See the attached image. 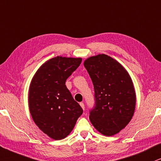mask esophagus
Here are the masks:
<instances>
[{
	"label": "esophagus",
	"instance_id": "obj_1",
	"mask_svg": "<svg viewBox=\"0 0 161 161\" xmlns=\"http://www.w3.org/2000/svg\"><path fill=\"white\" fill-rule=\"evenodd\" d=\"M79 105H80V106L82 107V108L83 110H85V105H84V103H79Z\"/></svg>",
	"mask_w": 161,
	"mask_h": 161
}]
</instances>
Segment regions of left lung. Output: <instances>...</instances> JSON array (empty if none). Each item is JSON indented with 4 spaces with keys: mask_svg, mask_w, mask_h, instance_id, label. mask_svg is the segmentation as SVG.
<instances>
[{
    "mask_svg": "<svg viewBox=\"0 0 161 161\" xmlns=\"http://www.w3.org/2000/svg\"><path fill=\"white\" fill-rule=\"evenodd\" d=\"M84 66L95 91L91 123L102 135H114L125 129L135 113L136 93L132 79L120 63L105 54L89 57Z\"/></svg>",
    "mask_w": 161,
    "mask_h": 161,
    "instance_id": "8db88e82",
    "label": "left lung"
}]
</instances>
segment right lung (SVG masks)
Instances as JSON below:
<instances>
[{
	"instance_id": "right-lung-1",
	"label": "right lung",
	"mask_w": 161,
	"mask_h": 161,
	"mask_svg": "<svg viewBox=\"0 0 161 161\" xmlns=\"http://www.w3.org/2000/svg\"><path fill=\"white\" fill-rule=\"evenodd\" d=\"M82 58L56 56L38 69L30 85L28 103L36 125L55 140L65 138L83 111L65 85Z\"/></svg>"
}]
</instances>
